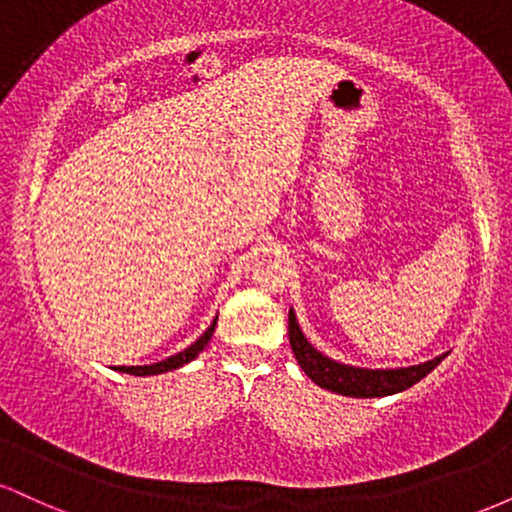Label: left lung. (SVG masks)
Wrapping results in <instances>:
<instances>
[{"mask_svg":"<svg viewBox=\"0 0 512 512\" xmlns=\"http://www.w3.org/2000/svg\"><path fill=\"white\" fill-rule=\"evenodd\" d=\"M289 342L298 366L303 368V373L308 375L315 385L346 397L397 395V392L407 390V387L419 383L421 378H426V375L448 356L440 354L436 358H431V361L407 368H358L349 366V363H339L334 361V358L322 354V351H317L315 346L305 339L303 330L298 327L293 308L289 310Z\"/></svg>","mask_w":512,"mask_h":512,"instance_id":"obj_1","label":"left lung"}]
</instances>
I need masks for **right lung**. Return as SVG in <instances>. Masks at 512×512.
Listing matches in <instances>:
<instances>
[{
    "label": "right lung",
    "mask_w": 512,
    "mask_h": 512,
    "mask_svg": "<svg viewBox=\"0 0 512 512\" xmlns=\"http://www.w3.org/2000/svg\"><path fill=\"white\" fill-rule=\"evenodd\" d=\"M214 327H216V320L211 322L209 330L204 332L202 337H199L195 344H190L185 351H180V354L166 358V361L151 363V366H117L115 370H120V373H129V375H161V373H168V370L182 368V366H185V363L195 361V358H197L199 354H202L204 346L209 344L211 334H214Z\"/></svg>",
    "instance_id": "1"
}]
</instances>
